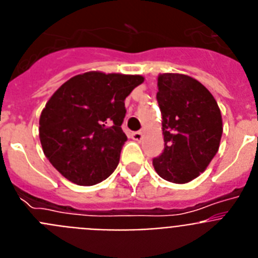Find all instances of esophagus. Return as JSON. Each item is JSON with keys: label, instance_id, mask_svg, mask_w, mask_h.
<instances>
[{"label": "esophagus", "instance_id": "34e87169", "mask_svg": "<svg viewBox=\"0 0 258 258\" xmlns=\"http://www.w3.org/2000/svg\"><path fill=\"white\" fill-rule=\"evenodd\" d=\"M142 137H143L142 132H134V133L132 134V138H133L134 141H141L142 140Z\"/></svg>", "mask_w": 258, "mask_h": 258}]
</instances>
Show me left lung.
I'll return each mask as SVG.
<instances>
[{"label": "left lung", "mask_w": 258, "mask_h": 258, "mask_svg": "<svg viewBox=\"0 0 258 258\" xmlns=\"http://www.w3.org/2000/svg\"><path fill=\"white\" fill-rule=\"evenodd\" d=\"M157 88L165 145L152 164L161 178L186 183L204 172L217 154L221 111L208 89L186 75H160Z\"/></svg>", "instance_id": "1"}]
</instances>
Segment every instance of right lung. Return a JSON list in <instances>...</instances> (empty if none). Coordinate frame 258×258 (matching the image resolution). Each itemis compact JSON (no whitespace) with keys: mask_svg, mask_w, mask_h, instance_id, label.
Here are the masks:
<instances>
[{"mask_svg":"<svg viewBox=\"0 0 258 258\" xmlns=\"http://www.w3.org/2000/svg\"><path fill=\"white\" fill-rule=\"evenodd\" d=\"M140 75H77L56 90L40 116L45 156L68 181L93 186L112 174L126 136L125 98L143 83Z\"/></svg>","mask_w":258,"mask_h":258,"instance_id":"add662e5","label":"right lung"}]
</instances>
